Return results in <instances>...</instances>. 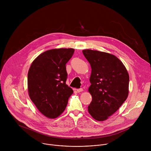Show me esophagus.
I'll list each match as a JSON object with an SVG mask.
<instances>
[{
	"label": "esophagus",
	"instance_id": "esophagus-1",
	"mask_svg": "<svg viewBox=\"0 0 151 151\" xmlns=\"http://www.w3.org/2000/svg\"><path fill=\"white\" fill-rule=\"evenodd\" d=\"M76 91H77L78 93H80V92H82L83 91V89L82 88H79V89H77Z\"/></svg>",
	"mask_w": 151,
	"mask_h": 151
}]
</instances>
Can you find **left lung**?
Returning <instances> with one entry per match:
<instances>
[{
	"instance_id": "left-lung-1",
	"label": "left lung",
	"mask_w": 151,
	"mask_h": 151,
	"mask_svg": "<svg viewBox=\"0 0 151 151\" xmlns=\"http://www.w3.org/2000/svg\"><path fill=\"white\" fill-rule=\"evenodd\" d=\"M82 52L92 69L88 88L92 101L88 112L96 120L102 121L114 114L127 99L129 75L123 63L112 54L91 50Z\"/></svg>"
}]
</instances>
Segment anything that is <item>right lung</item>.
<instances>
[{"label": "right lung", "instance_id": "1", "mask_svg": "<svg viewBox=\"0 0 151 151\" xmlns=\"http://www.w3.org/2000/svg\"><path fill=\"white\" fill-rule=\"evenodd\" d=\"M73 48H60L40 54L32 63L27 76L30 99L38 110L49 118H55L65 110L73 90L66 82V64Z\"/></svg>", "mask_w": 151, "mask_h": 151}]
</instances>
